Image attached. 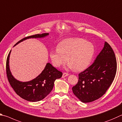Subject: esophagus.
Wrapping results in <instances>:
<instances>
[{"mask_svg":"<svg viewBox=\"0 0 122 122\" xmlns=\"http://www.w3.org/2000/svg\"><path fill=\"white\" fill-rule=\"evenodd\" d=\"M69 74L66 73V72H64V73H63V76H62V77L63 78H64V77H66V76H69Z\"/></svg>","mask_w":122,"mask_h":122,"instance_id":"1","label":"esophagus"}]
</instances>
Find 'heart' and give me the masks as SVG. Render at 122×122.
<instances>
[{"label": "heart", "instance_id": "heart-1", "mask_svg": "<svg viewBox=\"0 0 122 122\" xmlns=\"http://www.w3.org/2000/svg\"><path fill=\"white\" fill-rule=\"evenodd\" d=\"M95 49L91 42L80 38H71L59 43L58 48L51 50L50 57L53 65L59 67L67 61V66L82 71L88 66Z\"/></svg>", "mask_w": 122, "mask_h": 122}]
</instances>
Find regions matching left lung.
I'll list each match as a JSON object with an SVG mask.
<instances>
[{"mask_svg":"<svg viewBox=\"0 0 122 122\" xmlns=\"http://www.w3.org/2000/svg\"><path fill=\"white\" fill-rule=\"evenodd\" d=\"M117 71V61L111 46L104 47L90 66L79 74L77 84L72 87L74 94L84 103L99 99L112 84Z\"/></svg>","mask_w":122,"mask_h":122,"instance_id":"1","label":"left lung"}]
</instances>
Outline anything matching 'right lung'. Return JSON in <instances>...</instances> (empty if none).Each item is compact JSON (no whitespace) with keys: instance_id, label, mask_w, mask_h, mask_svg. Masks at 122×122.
<instances>
[{"instance_id":"right-lung-1","label":"right lung","mask_w":122,"mask_h":122,"mask_svg":"<svg viewBox=\"0 0 122 122\" xmlns=\"http://www.w3.org/2000/svg\"><path fill=\"white\" fill-rule=\"evenodd\" d=\"M49 35L48 33L27 36L19 41L15 44L29 38L43 37ZM10 50L6 60V70L7 79L10 86L19 97L27 101L37 102L43 99L51 92L57 79L61 78L63 73L59 71L50 63H47L43 71L34 79L28 82H20L16 80L10 73L9 68V57Z\"/></svg>"}]
</instances>
